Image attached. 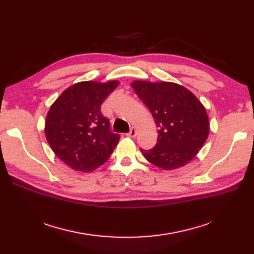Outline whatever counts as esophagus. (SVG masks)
Returning <instances> with one entry per match:
<instances>
[{
	"instance_id": "obj_1",
	"label": "esophagus",
	"mask_w": 254,
	"mask_h": 254,
	"mask_svg": "<svg viewBox=\"0 0 254 254\" xmlns=\"http://www.w3.org/2000/svg\"><path fill=\"white\" fill-rule=\"evenodd\" d=\"M127 135L129 137H135V135H136V129L134 127H132L131 129H130V131L127 133Z\"/></svg>"
}]
</instances>
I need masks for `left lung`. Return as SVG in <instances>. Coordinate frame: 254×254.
I'll use <instances>...</instances> for the list:
<instances>
[{
    "mask_svg": "<svg viewBox=\"0 0 254 254\" xmlns=\"http://www.w3.org/2000/svg\"><path fill=\"white\" fill-rule=\"evenodd\" d=\"M131 86L158 127L155 147L141 149L145 159L165 171L187 165L209 136L204 106L190 90L175 82L134 80Z\"/></svg>",
    "mask_w": 254,
    "mask_h": 254,
    "instance_id": "1",
    "label": "left lung"
}]
</instances>
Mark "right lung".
I'll return each instance as SVG.
<instances>
[{
    "label": "right lung",
    "mask_w": 254,
    "mask_h": 254,
    "mask_svg": "<svg viewBox=\"0 0 254 254\" xmlns=\"http://www.w3.org/2000/svg\"><path fill=\"white\" fill-rule=\"evenodd\" d=\"M118 80L81 81L65 89L53 103L44 131L54 153L67 166L88 173L104 164L120 135L110 131L101 106L119 86Z\"/></svg>",
    "instance_id": "add662e5"
}]
</instances>
